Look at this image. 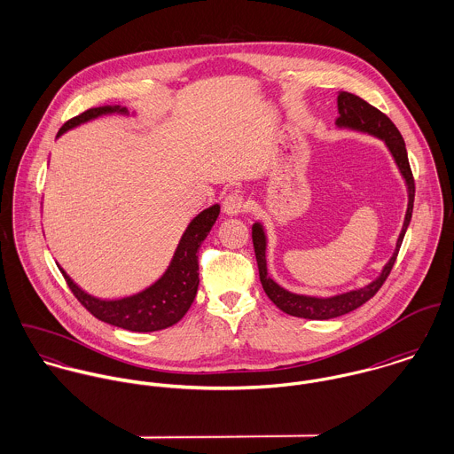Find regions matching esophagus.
<instances>
[{"label": "esophagus", "instance_id": "esophagus-1", "mask_svg": "<svg viewBox=\"0 0 454 454\" xmlns=\"http://www.w3.org/2000/svg\"><path fill=\"white\" fill-rule=\"evenodd\" d=\"M247 209H248V202H247L245 195H241L239 192L229 194L223 199V211L227 215H241Z\"/></svg>", "mask_w": 454, "mask_h": 454}]
</instances>
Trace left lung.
I'll list each match as a JSON object with an SVG mask.
<instances>
[{"instance_id":"8db88e82","label":"left lung","mask_w":454,"mask_h":454,"mask_svg":"<svg viewBox=\"0 0 454 454\" xmlns=\"http://www.w3.org/2000/svg\"><path fill=\"white\" fill-rule=\"evenodd\" d=\"M337 105H339V115H340L337 119V126L364 130V132L374 134V136L387 141L389 152L393 153L395 162L398 164V169L405 178L407 191H409V204H407L403 227H402V232H400L398 241H396V250H395V254L389 259L388 263L385 265L381 276L362 290H353V292H348V294H342V295H337V297H330V299L295 295V294H290V292L283 290L279 285H276L267 276V269H265V236H263V231H262L259 223L254 225V236L252 238H254L255 257H257V263H259L260 283H262L263 292L283 313L292 315V317H299V318H308V320H330V318L342 317L346 313L355 311L356 308L365 304L369 299H372L380 292V288L387 281V278H388L389 272L395 265V260H396L398 250H400L403 236H405V231H407L411 216H412V206H414V176H412V171H411V166H409L407 150H405V143H403V137H402L400 130L396 129V126L389 121V117H387L383 112H380L376 106L369 105L365 99H362L356 94L340 92L339 98H337Z\"/></svg>"}]
</instances>
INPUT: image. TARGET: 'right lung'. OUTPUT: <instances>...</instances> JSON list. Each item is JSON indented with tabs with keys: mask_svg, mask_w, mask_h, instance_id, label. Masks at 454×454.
I'll return each instance as SVG.
<instances>
[{
	"mask_svg": "<svg viewBox=\"0 0 454 454\" xmlns=\"http://www.w3.org/2000/svg\"><path fill=\"white\" fill-rule=\"evenodd\" d=\"M115 110L126 112L119 106H99L90 108L73 119H69L59 129L58 136L82 122H87L103 114H112ZM220 213V206H211L209 209L197 215L187 227L175 259L171 262L166 274L145 292L132 295L122 301H99L85 292H82L61 269L66 283L76 301L98 320L105 324L115 325L130 332H155L178 324L189 308L194 302L197 286H199V247L206 239L207 232L215 225Z\"/></svg>",
	"mask_w": 454,
	"mask_h": 454,
	"instance_id": "add662e5",
	"label": "right lung"
}]
</instances>
